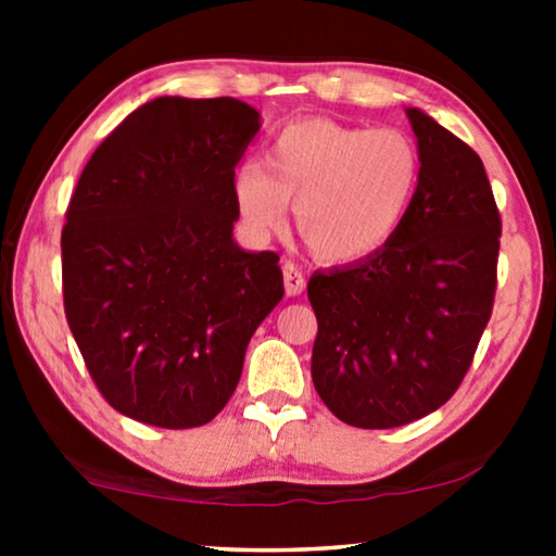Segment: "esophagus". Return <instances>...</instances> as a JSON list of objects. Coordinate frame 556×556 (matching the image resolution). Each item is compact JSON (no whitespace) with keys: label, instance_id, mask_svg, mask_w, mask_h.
<instances>
[{"label":"esophagus","instance_id":"34e87169","mask_svg":"<svg viewBox=\"0 0 556 556\" xmlns=\"http://www.w3.org/2000/svg\"><path fill=\"white\" fill-rule=\"evenodd\" d=\"M283 286L288 295H301L303 288H306V276H303V270L291 261L283 263Z\"/></svg>","mask_w":556,"mask_h":556}]
</instances>
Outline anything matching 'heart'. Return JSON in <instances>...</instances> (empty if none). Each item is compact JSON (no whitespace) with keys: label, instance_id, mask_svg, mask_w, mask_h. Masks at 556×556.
<instances>
[{"label":"heart","instance_id":"1","mask_svg":"<svg viewBox=\"0 0 556 556\" xmlns=\"http://www.w3.org/2000/svg\"><path fill=\"white\" fill-rule=\"evenodd\" d=\"M265 164L242 162L232 200L255 238L278 232L295 202V227L318 261H362L394 238L422 179L417 143L397 128L306 118L270 141Z\"/></svg>","mask_w":556,"mask_h":556}]
</instances>
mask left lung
I'll use <instances>...</instances> for the list:
<instances>
[{"label": "left lung", "instance_id": "8db88e82", "mask_svg": "<svg viewBox=\"0 0 556 556\" xmlns=\"http://www.w3.org/2000/svg\"><path fill=\"white\" fill-rule=\"evenodd\" d=\"M422 179L394 238L308 280L318 333L311 377L354 428H400L458 390L491 318L501 217L481 156L407 109Z\"/></svg>", "mask_w": 556, "mask_h": 556}]
</instances>
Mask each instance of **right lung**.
Instances as JSON below:
<instances>
[{
    "label": "right lung",
    "mask_w": 556,
    "mask_h": 556,
    "mask_svg": "<svg viewBox=\"0 0 556 556\" xmlns=\"http://www.w3.org/2000/svg\"><path fill=\"white\" fill-rule=\"evenodd\" d=\"M261 128L238 98L162 96L93 151L63 227L65 316L109 405L200 428L283 299L278 255L232 238L235 166Z\"/></svg>",
    "instance_id": "1"
}]
</instances>
